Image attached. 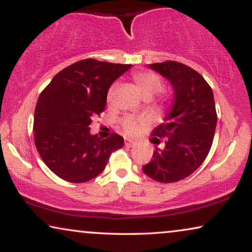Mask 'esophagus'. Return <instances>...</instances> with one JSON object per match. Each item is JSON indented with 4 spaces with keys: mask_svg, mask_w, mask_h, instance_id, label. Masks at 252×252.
Segmentation results:
<instances>
[{
    "mask_svg": "<svg viewBox=\"0 0 252 252\" xmlns=\"http://www.w3.org/2000/svg\"><path fill=\"white\" fill-rule=\"evenodd\" d=\"M124 144H126V146L132 147V146L136 145V142L131 138H126V139H124Z\"/></svg>",
    "mask_w": 252,
    "mask_h": 252,
    "instance_id": "34e87169",
    "label": "esophagus"
}]
</instances>
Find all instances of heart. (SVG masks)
Masks as SVG:
<instances>
[{
  "mask_svg": "<svg viewBox=\"0 0 252 252\" xmlns=\"http://www.w3.org/2000/svg\"><path fill=\"white\" fill-rule=\"evenodd\" d=\"M133 80H135L137 89L143 95L154 94L158 93L162 89V80L158 75L150 71H140L136 72L133 75ZM112 93L110 90L109 94ZM143 124V120H135L132 117H126L123 120L122 126L126 132H135L138 129L139 126Z\"/></svg>",
  "mask_w": 252,
  "mask_h": 252,
  "instance_id": "1",
  "label": "heart"
}]
</instances>
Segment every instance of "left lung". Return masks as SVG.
<instances>
[{
    "label": "left lung",
    "instance_id": "left-lung-1",
    "mask_svg": "<svg viewBox=\"0 0 252 252\" xmlns=\"http://www.w3.org/2000/svg\"><path fill=\"white\" fill-rule=\"evenodd\" d=\"M149 68L169 80L174 99L165 122L152 132L154 144L166 138L165 147H156L143 172L158 182H177L202 165L212 146L217 126L213 92L202 75L183 63L166 61Z\"/></svg>",
    "mask_w": 252,
    "mask_h": 252
}]
</instances>
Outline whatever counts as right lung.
Segmentation results:
<instances>
[{"mask_svg":"<svg viewBox=\"0 0 252 252\" xmlns=\"http://www.w3.org/2000/svg\"><path fill=\"white\" fill-rule=\"evenodd\" d=\"M131 64L86 59L54 76L35 106L34 142L52 172L72 183L94 179L110 154L123 146L117 133L101 139L90 133L92 117L103 112L110 85Z\"/></svg>","mask_w":252,"mask_h":252,"instance_id":"obj_1","label":"right lung"}]
</instances>
